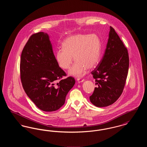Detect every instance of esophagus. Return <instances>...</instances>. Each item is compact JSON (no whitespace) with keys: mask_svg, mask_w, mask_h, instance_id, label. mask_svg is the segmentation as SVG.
Segmentation results:
<instances>
[{"mask_svg":"<svg viewBox=\"0 0 147 147\" xmlns=\"http://www.w3.org/2000/svg\"><path fill=\"white\" fill-rule=\"evenodd\" d=\"M84 80H84V79H77V81H78V83L83 82Z\"/></svg>","mask_w":147,"mask_h":147,"instance_id":"esophagus-1","label":"esophagus"}]
</instances>
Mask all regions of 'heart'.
I'll list each match as a JSON object with an SVG mask.
<instances>
[{
    "instance_id": "obj_1",
    "label": "heart",
    "mask_w": 147,
    "mask_h": 147,
    "mask_svg": "<svg viewBox=\"0 0 147 147\" xmlns=\"http://www.w3.org/2000/svg\"><path fill=\"white\" fill-rule=\"evenodd\" d=\"M63 49L56 52V61L63 69L70 68L69 74L74 77H83L88 68L98 64L101 54V41L96 34H79L67 37L63 42ZM74 58H73V57Z\"/></svg>"
}]
</instances>
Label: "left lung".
<instances>
[{"instance_id":"1","label":"left lung","mask_w":147,"mask_h":147,"mask_svg":"<svg viewBox=\"0 0 147 147\" xmlns=\"http://www.w3.org/2000/svg\"><path fill=\"white\" fill-rule=\"evenodd\" d=\"M106 49L101 60L91 71L98 85L90 96L96 107L112 105L122 94L129 68L128 51L114 28H110Z\"/></svg>"}]
</instances>
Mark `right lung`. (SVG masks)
Listing matches in <instances>:
<instances>
[{
	"label": "right lung",
	"mask_w": 147,
	"mask_h": 147,
	"mask_svg": "<svg viewBox=\"0 0 147 147\" xmlns=\"http://www.w3.org/2000/svg\"><path fill=\"white\" fill-rule=\"evenodd\" d=\"M65 76L57 63L49 35H31L21 53L20 77L26 94L38 109L51 112L64 105L76 83L73 77L61 79Z\"/></svg>",
	"instance_id": "add662e5"
}]
</instances>
